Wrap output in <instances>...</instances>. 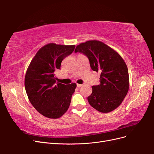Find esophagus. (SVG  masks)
<instances>
[{
    "label": "esophagus",
    "instance_id": "obj_1",
    "mask_svg": "<svg viewBox=\"0 0 154 154\" xmlns=\"http://www.w3.org/2000/svg\"><path fill=\"white\" fill-rule=\"evenodd\" d=\"M82 86V84H78H78H77V87H78V88L81 87Z\"/></svg>",
    "mask_w": 154,
    "mask_h": 154
}]
</instances>
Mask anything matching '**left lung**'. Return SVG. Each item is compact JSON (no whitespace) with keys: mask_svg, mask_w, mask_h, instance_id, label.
I'll use <instances>...</instances> for the list:
<instances>
[{"mask_svg":"<svg viewBox=\"0 0 154 154\" xmlns=\"http://www.w3.org/2000/svg\"><path fill=\"white\" fill-rule=\"evenodd\" d=\"M84 54L94 71L101 72L100 84L92 86L87 97L89 104L100 112L108 113L122 104L129 89V75L124 60L115 50L99 40L78 45L75 53Z\"/></svg>","mask_w":154,"mask_h":154,"instance_id":"8db88e82","label":"left lung"}]
</instances>
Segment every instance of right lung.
I'll return each instance as SVG.
<instances>
[{"label":"right lung","mask_w":154,"mask_h":154,"mask_svg":"<svg viewBox=\"0 0 154 154\" xmlns=\"http://www.w3.org/2000/svg\"><path fill=\"white\" fill-rule=\"evenodd\" d=\"M75 45L50 43L41 48L32 59L25 76L27 97L40 114L51 119L59 118L66 112L76 84L56 83L55 71L62 60L71 54Z\"/></svg>","instance_id":"obj_1"}]
</instances>
